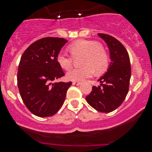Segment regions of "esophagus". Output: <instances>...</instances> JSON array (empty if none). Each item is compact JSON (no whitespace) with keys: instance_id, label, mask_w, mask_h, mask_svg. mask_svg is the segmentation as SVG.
<instances>
[{"instance_id":"esophagus-1","label":"esophagus","mask_w":152,"mask_h":152,"mask_svg":"<svg viewBox=\"0 0 152 152\" xmlns=\"http://www.w3.org/2000/svg\"><path fill=\"white\" fill-rule=\"evenodd\" d=\"M73 85H81V82H73Z\"/></svg>"}]
</instances>
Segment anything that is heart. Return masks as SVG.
<instances>
[{"label": "heart", "mask_w": 152, "mask_h": 152, "mask_svg": "<svg viewBox=\"0 0 152 152\" xmlns=\"http://www.w3.org/2000/svg\"><path fill=\"white\" fill-rule=\"evenodd\" d=\"M71 56L65 52H59L56 56V62L64 70H68L74 59L82 56L81 68H74L66 73L67 79L73 82H82L97 73H103L109 66V56L104 48L98 42L87 39H79L68 46Z\"/></svg>", "instance_id": "heart-1"}]
</instances>
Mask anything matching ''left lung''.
<instances>
[{"instance_id":"obj_1","label":"left lung","mask_w":152,"mask_h":152,"mask_svg":"<svg viewBox=\"0 0 152 152\" xmlns=\"http://www.w3.org/2000/svg\"><path fill=\"white\" fill-rule=\"evenodd\" d=\"M110 50L111 60L107 72L98 79L100 86H93L86 97L87 103L101 113H110L124 101L129 91L131 66L128 52L118 39L110 35L98 34Z\"/></svg>"}]
</instances>
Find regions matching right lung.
I'll use <instances>...</instances> for the list:
<instances>
[{
    "label": "right lung",
    "instance_id": "add662e5",
    "mask_svg": "<svg viewBox=\"0 0 152 152\" xmlns=\"http://www.w3.org/2000/svg\"><path fill=\"white\" fill-rule=\"evenodd\" d=\"M67 39L45 37L24 51L18 66V86L29 111L38 117H50L61 108L71 82H55L65 76L56 56Z\"/></svg>",
    "mask_w": 152,
    "mask_h": 152
}]
</instances>
